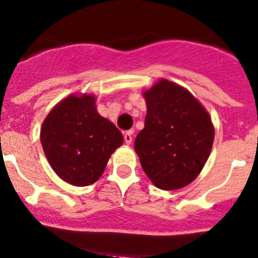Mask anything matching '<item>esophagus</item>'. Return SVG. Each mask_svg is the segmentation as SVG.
Returning <instances> with one entry per match:
<instances>
[{"label": "esophagus", "mask_w": 258, "mask_h": 258, "mask_svg": "<svg viewBox=\"0 0 258 258\" xmlns=\"http://www.w3.org/2000/svg\"><path fill=\"white\" fill-rule=\"evenodd\" d=\"M132 135H134V131H132V130H130V131H127L126 134L123 135L124 142H126V144H131L132 143Z\"/></svg>", "instance_id": "obj_1"}]
</instances>
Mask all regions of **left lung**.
I'll return each mask as SVG.
<instances>
[{
    "label": "left lung",
    "mask_w": 258,
    "mask_h": 258,
    "mask_svg": "<svg viewBox=\"0 0 258 258\" xmlns=\"http://www.w3.org/2000/svg\"><path fill=\"white\" fill-rule=\"evenodd\" d=\"M143 97L144 128L135 141L143 171L160 189L185 187L211 154L214 127L209 114L187 89L168 79H159Z\"/></svg>",
    "instance_id": "8db88e82"
}]
</instances>
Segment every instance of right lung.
<instances>
[{"instance_id": "right-lung-1", "label": "right lung", "mask_w": 258, "mask_h": 258, "mask_svg": "<svg viewBox=\"0 0 258 258\" xmlns=\"http://www.w3.org/2000/svg\"><path fill=\"white\" fill-rule=\"evenodd\" d=\"M40 141L53 171L73 186L92 185L123 142L112 122L98 114L94 95H70L46 116Z\"/></svg>"}]
</instances>
